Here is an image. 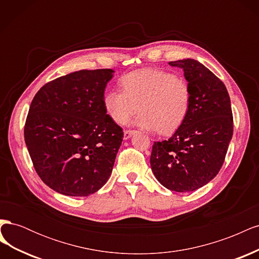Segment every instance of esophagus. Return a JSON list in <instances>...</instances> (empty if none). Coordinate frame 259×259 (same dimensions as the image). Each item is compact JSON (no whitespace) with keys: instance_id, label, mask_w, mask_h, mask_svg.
<instances>
[{"instance_id":"1","label":"esophagus","mask_w":259,"mask_h":259,"mask_svg":"<svg viewBox=\"0 0 259 259\" xmlns=\"http://www.w3.org/2000/svg\"><path fill=\"white\" fill-rule=\"evenodd\" d=\"M135 134H136V131H132V130L124 131V139H130L133 135Z\"/></svg>"}]
</instances>
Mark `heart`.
<instances>
[{
  "mask_svg": "<svg viewBox=\"0 0 259 259\" xmlns=\"http://www.w3.org/2000/svg\"><path fill=\"white\" fill-rule=\"evenodd\" d=\"M120 84L122 91H108L103 100L107 114L116 124H125L139 110L135 125L169 135L182 126L190 112L189 83L168 71L137 70L125 74Z\"/></svg>",
  "mask_w": 259,
  "mask_h": 259,
  "instance_id": "1",
  "label": "heart"
}]
</instances>
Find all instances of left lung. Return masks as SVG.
Here are the masks:
<instances>
[{"mask_svg": "<svg viewBox=\"0 0 259 259\" xmlns=\"http://www.w3.org/2000/svg\"><path fill=\"white\" fill-rule=\"evenodd\" d=\"M183 69L192 93L190 112L170 138L155 142L150 156L158 182L176 192L205 186L221 169L233 133V117L225 84L191 58L169 61Z\"/></svg>", "mask_w": 259, "mask_h": 259, "instance_id": "left-lung-1", "label": "left lung"}]
</instances>
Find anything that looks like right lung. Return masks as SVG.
Segmentation results:
<instances>
[{"mask_svg": "<svg viewBox=\"0 0 259 259\" xmlns=\"http://www.w3.org/2000/svg\"><path fill=\"white\" fill-rule=\"evenodd\" d=\"M112 69L80 70L40 89L31 103L25 142L37 175L51 189L88 197L112 173L122 128L104 107Z\"/></svg>", "mask_w": 259, "mask_h": 259, "instance_id": "add662e5", "label": "right lung"}]
</instances>
